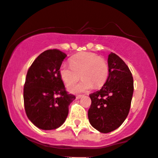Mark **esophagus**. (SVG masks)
<instances>
[{
  "instance_id": "esophagus-1",
  "label": "esophagus",
  "mask_w": 158,
  "mask_h": 158,
  "mask_svg": "<svg viewBox=\"0 0 158 158\" xmlns=\"http://www.w3.org/2000/svg\"><path fill=\"white\" fill-rule=\"evenodd\" d=\"M82 96H83V95H76V99H80V98H82Z\"/></svg>"
}]
</instances>
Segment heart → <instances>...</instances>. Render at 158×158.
Returning a JSON list of instances; mask_svg holds the SVG:
<instances>
[{
	"label": "heart",
	"instance_id": "b5f03b06",
	"mask_svg": "<svg viewBox=\"0 0 158 158\" xmlns=\"http://www.w3.org/2000/svg\"><path fill=\"white\" fill-rule=\"evenodd\" d=\"M70 64L64 63L60 68V77L65 84L69 85L75 83L80 76L83 78L79 83L69 86L70 92H84L93 85L95 88H99L107 79L109 74L107 63L92 52H80L74 56L70 60Z\"/></svg>",
	"mask_w": 158,
	"mask_h": 158
}]
</instances>
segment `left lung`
<instances>
[{"label":"left lung","instance_id":"obj_1","mask_svg":"<svg viewBox=\"0 0 158 158\" xmlns=\"http://www.w3.org/2000/svg\"><path fill=\"white\" fill-rule=\"evenodd\" d=\"M109 76L102 88L89 95L88 111L91 125L109 133L122 125L128 116L134 92L132 74L125 62L111 52L108 58Z\"/></svg>","mask_w":158,"mask_h":158}]
</instances>
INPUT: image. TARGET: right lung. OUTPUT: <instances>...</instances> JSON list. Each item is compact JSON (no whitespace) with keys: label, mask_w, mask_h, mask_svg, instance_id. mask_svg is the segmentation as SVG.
<instances>
[{"label":"right lung","mask_w":158,"mask_h":158,"mask_svg":"<svg viewBox=\"0 0 158 158\" xmlns=\"http://www.w3.org/2000/svg\"><path fill=\"white\" fill-rule=\"evenodd\" d=\"M66 57L59 49H48L38 56L27 71L23 87L25 111L30 122L42 130L61 126L76 98L66 92L60 75Z\"/></svg>","instance_id":"1"}]
</instances>
